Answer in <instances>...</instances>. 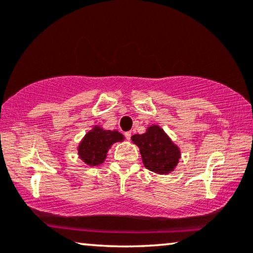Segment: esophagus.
<instances>
[{"label": "esophagus", "instance_id": "1", "mask_svg": "<svg viewBox=\"0 0 253 253\" xmlns=\"http://www.w3.org/2000/svg\"><path fill=\"white\" fill-rule=\"evenodd\" d=\"M124 136H126V138L127 140L131 139V132H130V131H127V132L124 133Z\"/></svg>", "mask_w": 253, "mask_h": 253}]
</instances>
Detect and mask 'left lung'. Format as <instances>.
I'll list each match as a JSON object with an SVG mask.
<instances>
[{"instance_id":"obj_1","label":"left lung","mask_w":253,"mask_h":253,"mask_svg":"<svg viewBox=\"0 0 253 253\" xmlns=\"http://www.w3.org/2000/svg\"><path fill=\"white\" fill-rule=\"evenodd\" d=\"M131 139L139 147L143 164L152 172L166 174L174 169L179 162V149L159 126H150L147 132L134 134Z\"/></svg>"}]
</instances>
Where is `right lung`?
<instances>
[{
  "mask_svg": "<svg viewBox=\"0 0 253 253\" xmlns=\"http://www.w3.org/2000/svg\"><path fill=\"white\" fill-rule=\"evenodd\" d=\"M123 134L119 131L102 130L100 127H94L84 137L79 146V156L87 165H100L106 159L108 150L116 142H122Z\"/></svg>",
  "mask_w": 253,
  "mask_h": 253,
  "instance_id": "obj_1",
  "label": "right lung"
}]
</instances>
